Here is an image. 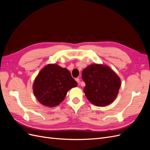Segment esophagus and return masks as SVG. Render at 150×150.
Wrapping results in <instances>:
<instances>
[{
	"label": "esophagus",
	"instance_id": "obj_1",
	"mask_svg": "<svg viewBox=\"0 0 150 150\" xmlns=\"http://www.w3.org/2000/svg\"><path fill=\"white\" fill-rule=\"evenodd\" d=\"M76 82L79 84V83H80V79H79V78H76Z\"/></svg>",
	"mask_w": 150,
	"mask_h": 150
}]
</instances>
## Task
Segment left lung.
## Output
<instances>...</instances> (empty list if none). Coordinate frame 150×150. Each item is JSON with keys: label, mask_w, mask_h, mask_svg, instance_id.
<instances>
[{"label": "left lung", "mask_w": 150, "mask_h": 150, "mask_svg": "<svg viewBox=\"0 0 150 150\" xmlns=\"http://www.w3.org/2000/svg\"><path fill=\"white\" fill-rule=\"evenodd\" d=\"M86 84L84 93L91 103L105 106L114 101L121 86L120 77L111 68L104 64H93L82 72Z\"/></svg>", "instance_id": "8db88e82"}]
</instances>
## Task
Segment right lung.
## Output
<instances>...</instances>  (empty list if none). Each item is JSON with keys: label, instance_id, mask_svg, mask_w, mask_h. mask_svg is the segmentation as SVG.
I'll return each instance as SVG.
<instances>
[{"label": "right lung", "instance_id": "right-lung-1", "mask_svg": "<svg viewBox=\"0 0 150 150\" xmlns=\"http://www.w3.org/2000/svg\"><path fill=\"white\" fill-rule=\"evenodd\" d=\"M77 86L69 71L56 64H49L36 76L33 88L38 101L51 108L64 101L68 91Z\"/></svg>", "mask_w": 150, "mask_h": 150}]
</instances>
